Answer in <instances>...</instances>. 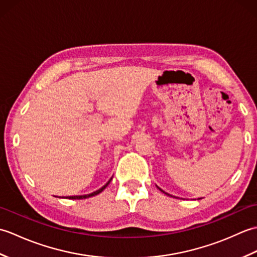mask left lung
Returning <instances> with one entry per match:
<instances>
[{
  "label": "left lung",
  "mask_w": 257,
  "mask_h": 257,
  "mask_svg": "<svg viewBox=\"0 0 257 257\" xmlns=\"http://www.w3.org/2000/svg\"><path fill=\"white\" fill-rule=\"evenodd\" d=\"M157 188H158V189H159V190H160V191H161V192H163V193H165V194H167V195H169V196H172V195H171V194H169V193H167V192H165V191H163V190H161V189H160V188H159V187H157Z\"/></svg>",
  "instance_id": "left-lung-1"
}]
</instances>
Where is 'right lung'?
Listing matches in <instances>:
<instances>
[{
    "mask_svg": "<svg viewBox=\"0 0 257 257\" xmlns=\"http://www.w3.org/2000/svg\"><path fill=\"white\" fill-rule=\"evenodd\" d=\"M112 180V177L109 179V181L103 185V187H101L99 190H97V191H95V192H92V193H89V194H84V195H73V196H67V199H73V200H80V199H87V198H90V196H94V195H97V194H99L100 192H102L103 190H105L106 188H107V185L110 183V181Z\"/></svg>",
    "mask_w": 257,
    "mask_h": 257,
    "instance_id": "add662e5",
    "label": "right lung"
}]
</instances>
